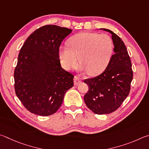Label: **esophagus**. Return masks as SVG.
Returning a JSON list of instances; mask_svg holds the SVG:
<instances>
[{
  "label": "esophagus",
  "instance_id": "34e87169",
  "mask_svg": "<svg viewBox=\"0 0 149 149\" xmlns=\"http://www.w3.org/2000/svg\"><path fill=\"white\" fill-rule=\"evenodd\" d=\"M81 82H82V80L80 79L79 78H78L77 77H74V84L75 86L79 85Z\"/></svg>",
  "mask_w": 149,
  "mask_h": 149
}]
</instances>
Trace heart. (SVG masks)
<instances>
[{"mask_svg":"<svg viewBox=\"0 0 149 149\" xmlns=\"http://www.w3.org/2000/svg\"><path fill=\"white\" fill-rule=\"evenodd\" d=\"M114 45L107 35L91 32H82L72 36L69 46H61L59 57L65 69L75 68L79 63L80 69L90 76H97L104 72L113 54Z\"/></svg>","mask_w":149,"mask_h":149,"instance_id":"heart-1","label":"heart"}]
</instances>
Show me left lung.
<instances>
[{"label": "left lung", "instance_id": "1", "mask_svg": "<svg viewBox=\"0 0 149 149\" xmlns=\"http://www.w3.org/2000/svg\"><path fill=\"white\" fill-rule=\"evenodd\" d=\"M114 44V52L110 63L99 76L84 80L89 90L84 95L86 105L93 113L109 114L116 111L129 95L133 79L131 60L122 39L107 29Z\"/></svg>", "mask_w": 149, "mask_h": 149}]
</instances>
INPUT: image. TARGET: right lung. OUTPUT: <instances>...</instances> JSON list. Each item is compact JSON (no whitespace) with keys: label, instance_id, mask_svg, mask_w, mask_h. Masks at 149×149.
Here are the masks:
<instances>
[{"label":"right lung","instance_id":"obj_1","mask_svg":"<svg viewBox=\"0 0 149 149\" xmlns=\"http://www.w3.org/2000/svg\"><path fill=\"white\" fill-rule=\"evenodd\" d=\"M72 29L48 25L29 36L18 55L14 70L15 91L25 107L33 114L49 116L61 107L73 86L74 76L60 64L59 48Z\"/></svg>","mask_w":149,"mask_h":149}]
</instances>
